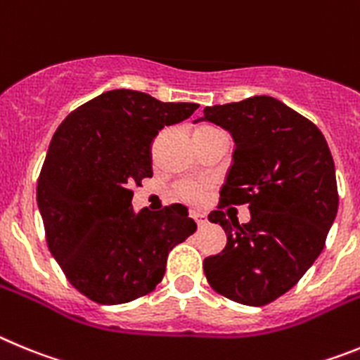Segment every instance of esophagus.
I'll return each instance as SVG.
<instances>
[{
    "label": "esophagus",
    "mask_w": 360,
    "mask_h": 360,
    "mask_svg": "<svg viewBox=\"0 0 360 360\" xmlns=\"http://www.w3.org/2000/svg\"><path fill=\"white\" fill-rule=\"evenodd\" d=\"M193 220H195L197 226H199V228H202V226L208 224V217L204 215V213H200V212L193 213Z\"/></svg>",
    "instance_id": "34e87169"
}]
</instances>
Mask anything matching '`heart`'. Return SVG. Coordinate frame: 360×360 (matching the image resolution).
<instances>
[{
	"mask_svg": "<svg viewBox=\"0 0 360 360\" xmlns=\"http://www.w3.org/2000/svg\"><path fill=\"white\" fill-rule=\"evenodd\" d=\"M222 134V131L217 127H213V125L210 124H199L193 127V141H195V145L199 147L200 143H204V141L212 140V138H215V136ZM176 193L179 199L186 200V202H200L204 197V193H206V186L200 183H181L176 186Z\"/></svg>",
	"mask_w": 360,
	"mask_h": 360,
	"instance_id": "b5f03b06",
	"label": "heart"
}]
</instances>
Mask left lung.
Segmentation results:
<instances>
[{"label":"left lung","instance_id":"1","mask_svg":"<svg viewBox=\"0 0 360 360\" xmlns=\"http://www.w3.org/2000/svg\"><path fill=\"white\" fill-rule=\"evenodd\" d=\"M204 120L231 132L236 143L219 206L208 215L228 242L219 255L204 258V274L228 300L267 305L292 289L319 257L338 215L328 143L309 118L273 96L206 108ZM238 203L250 204L248 225L225 215L228 205Z\"/></svg>","mask_w":360,"mask_h":360}]
</instances>
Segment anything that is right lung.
I'll return each instance as SVG.
<instances>
[{
	"label": "right lung",
	"instance_id": "right-lung-1",
	"mask_svg": "<svg viewBox=\"0 0 360 360\" xmlns=\"http://www.w3.org/2000/svg\"><path fill=\"white\" fill-rule=\"evenodd\" d=\"M197 103L160 102L112 89L66 116L51 138L37 181L48 249L68 281L100 305L150 292L168 252L197 229L181 204L132 212L131 188L152 177V143Z\"/></svg>",
	"mask_w": 360,
	"mask_h": 360
}]
</instances>
